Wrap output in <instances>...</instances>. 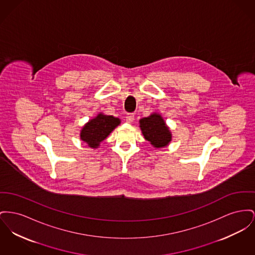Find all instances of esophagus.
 <instances>
[{"mask_svg":"<svg viewBox=\"0 0 255 255\" xmlns=\"http://www.w3.org/2000/svg\"><path fill=\"white\" fill-rule=\"evenodd\" d=\"M135 120V115L134 114H128L127 115V117H126V120H127V122H133Z\"/></svg>","mask_w":255,"mask_h":255,"instance_id":"esophagus-1","label":"esophagus"}]
</instances>
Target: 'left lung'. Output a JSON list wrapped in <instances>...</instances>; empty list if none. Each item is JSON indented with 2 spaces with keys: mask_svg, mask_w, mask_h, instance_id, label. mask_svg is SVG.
I'll use <instances>...</instances> for the list:
<instances>
[{
  "mask_svg": "<svg viewBox=\"0 0 255 255\" xmlns=\"http://www.w3.org/2000/svg\"><path fill=\"white\" fill-rule=\"evenodd\" d=\"M139 127L145 139L157 148L164 147L171 139V134L160 115L153 114L139 120Z\"/></svg>",
  "mask_w": 255,
  "mask_h": 255,
  "instance_id": "left-lung-1",
  "label": "left lung"
}]
</instances>
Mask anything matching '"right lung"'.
Masks as SVG:
<instances>
[{
    "label": "right lung",
    "mask_w": 255,
    "mask_h": 255,
    "mask_svg": "<svg viewBox=\"0 0 255 255\" xmlns=\"http://www.w3.org/2000/svg\"><path fill=\"white\" fill-rule=\"evenodd\" d=\"M120 123V120L113 116L98 115L83 128L81 139L90 147L96 148Z\"/></svg>",
    "instance_id": "add662e5"
}]
</instances>
